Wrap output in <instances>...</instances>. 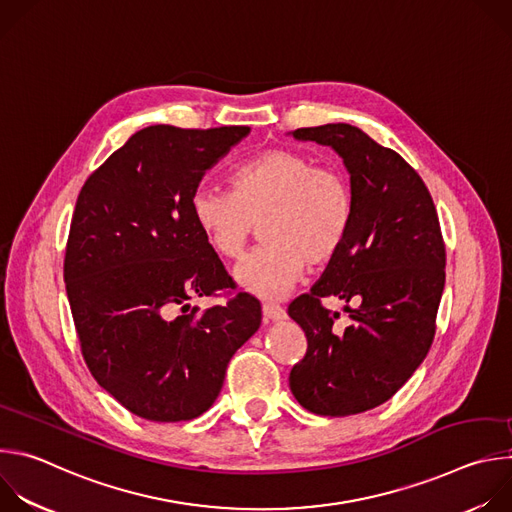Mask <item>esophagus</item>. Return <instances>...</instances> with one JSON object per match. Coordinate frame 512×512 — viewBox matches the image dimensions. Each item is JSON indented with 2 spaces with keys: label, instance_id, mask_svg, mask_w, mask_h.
Here are the masks:
<instances>
[{
  "label": "esophagus",
  "instance_id": "1",
  "mask_svg": "<svg viewBox=\"0 0 512 512\" xmlns=\"http://www.w3.org/2000/svg\"><path fill=\"white\" fill-rule=\"evenodd\" d=\"M263 316L265 320H283L285 310L277 302H263Z\"/></svg>",
  "mask_w": 512,
  "mask_h": 512
}]
</instances>
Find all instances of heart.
<instances>
[{"mask_svg": "<svg viewBox=\"0 0 512 512\" xmlns=\"http://www.w3.org/2000/svg\"><path fill=\"white\" fill-rule=\"evenodd\" d=\"M231 190L202 186L190 212L206 243L237 259L261 223L263 245L235 269L253 294L279 298L294 285L306 263L332 261L348 239L354 198L348 178L298 150L271 148L231 172Z\"/></svg>", "mask_w": 512, "mask_h": 512, "instance_id": "heart-1", "label": "heart"}]
</instances>
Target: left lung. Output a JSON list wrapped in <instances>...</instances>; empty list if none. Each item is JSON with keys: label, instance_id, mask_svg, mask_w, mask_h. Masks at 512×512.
I'll use <instances>...</instances> for the list:
<instances>
[{"label": "left lung", "instance_id": "left-lung-1", "mask_svg": "<svg viewBox=\"0 0 512 512\" xmlns=\"http://www.w3.org/2000/svg\"><path fill=\"white\" fill-rule=\"evenodd\" d=\"M334 148L350 172L354 221L346 243L308 294L289 304L308 338L289 389L316 415L344 417L389 401L427 356L446 283V245L431 194L391 148L348 123L294 131ZM338 297L353 322L321 306Z\"/></svg>", "mask_w": 512, "mask_h": 512}]
</instances>
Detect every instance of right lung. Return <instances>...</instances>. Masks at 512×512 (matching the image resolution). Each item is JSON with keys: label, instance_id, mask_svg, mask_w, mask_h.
<instances>
[{"label": "right lung", "instance_id": "1", "mask_svg": "<svg viewBox=\"0 0 512 512\" xmlns=\"http://www.w3.org/2000/svg\"><path fill=\"white\" fill-rule=\"evenodd\" d=\"M247 133V125L145 127L77 198L64 281L81 352L95 381L143 419L202 415L261 324V304L249 294L202 312L188 304L235 289L190 200L204 172Z\"/></svg>", "mask_w": 512, "mask_h": 512}]
</instances>
